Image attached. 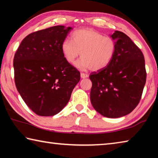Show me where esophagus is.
Instances as JSON below:
<instances>
[{"mask_svg": "<svg viewBox=\"0 0 158 158\" xmlns=\"http://www.w3.org/2000/svg\"><path fill=\"white\" fill-rule=\"evenodd\" d=\"M89 77L87 74H85V73H81V77L82 79H85V78H87V77Z\"/></svg>", "mask_w": 158, "mask_h": 158, "instance_id": "34e87169", "label": "esophagus"}]
</instances>
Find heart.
<instances>
[{
  "label": "heart",
  "instance_id": "1",
  "mask_svg": "<svg viewBox=\"0 0 158 158\" xmlns=\"http://www.w3.org/2000/svg\"><path fill=\"white\" fill-rule=\"evenodd\" d=\"M116 48V42L112 37L89 28L74 31L71 40H65L61 44V52L67 62L73 64L81 53V58L76 67L93 71L106 68L113 59Z\"/></svg>",
  "mask_w": 158,
  "mask_h": 158
}]
</instances>
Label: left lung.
I'll list each match as a JSON object with an SVG mask.
<instances>
[{"label": "left lung", "mask_w": 158, "mask_h": 158, "mask_svg": "<svg viewBox=\"0 0 158 158\" xmlns=\"http://www.w3.org/2000/svg\"><path fill=\"white\" fill-rule=\"evenodd\" d=\"M111 37L116 42V52L106 68L90 74V97L99 114L114 118L127 115L138 105L146 72L143 53L127 35L116 31Z\"/></svg>", "instance_id": "obj_1"}]
</instances>
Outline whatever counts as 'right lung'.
<instances>
[{
  "label": "right lung",
  "instance_id": "right-lung-1",
  "mask_svg": "<svg viewBox=\"0 0 158 158\" xmlns=\"http://www.w3.org/2000/svg\"><path fill=\"white\" fill-rule=\"evenodd\" d=\"M73 29L56 26L29 34L14 57L18 92L34 113L52 116L65 107L80 80L79 71L65 60L61 44Z\"/></svg>",
  "mask_w": 158,
  "mask_h": 158
}]
</instances>
